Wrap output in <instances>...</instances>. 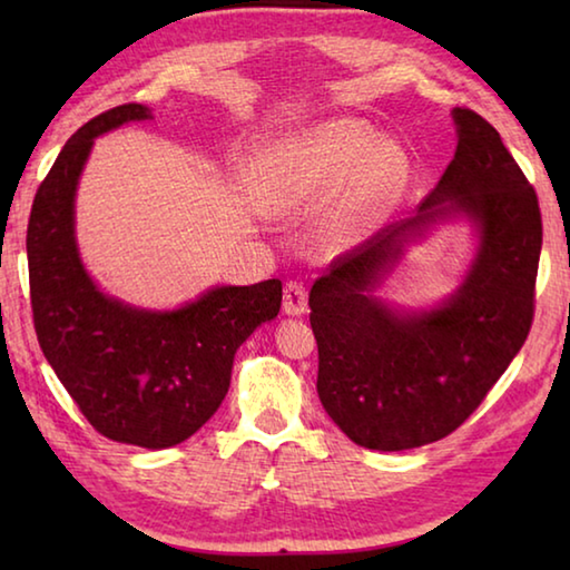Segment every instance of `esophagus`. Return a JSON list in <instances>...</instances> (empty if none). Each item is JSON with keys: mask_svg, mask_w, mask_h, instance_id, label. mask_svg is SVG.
I'll return each mask as SVG.
<instances>
[{"mask_svg": "<svg viewBox=\"0 0 570 570\" xmlns=\"http://www.w3.org/2000/svg\"><path fill=\"white\" fill-rule=\"evenodd\" d=\"M306 286L302 282H288L284 286V312L292 314V316H298L306 312Z\"/></svg>", "mask_w": 570, "mask_h": 570, "instance_id": "obj_1", "label": "esophagus"}]
</instances>
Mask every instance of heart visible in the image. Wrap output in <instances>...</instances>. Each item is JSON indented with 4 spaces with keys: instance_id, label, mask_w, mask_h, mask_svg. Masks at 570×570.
<instances>
[{
    "instance_id": "obj_1",
    "label": "heart",
    "mask_w": 570,
    "mask_h": 570,
    "mask_svg": "<svg viewBox=\"0 0 570 570\" xmlns=\"http://www.w3.org/2000/svg\"><path fill=\"white\" fill-rule=\"evenodd\" d=\"M407 173V153L397 142L377 140L364 120L332 118L266 148L254 166V186L268 214H302L350 180L326 226L332 244H346L392 206Z\"/></svg>"
}]
</instances>
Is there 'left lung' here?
Here are the masks:
<instances>
[{
	"mask_svg": "<svg viewBox=\"0 0 570 570\" xmlns=\"http://www.w3.org/2000/svg\"><path fill=\"white\" fill-rule=\"evenodd\" d=\"M455 158L414 218L344 250L308 294L320 346L316 392L356 445L410 450L455 432L528 340L543 220L535 188L482 115L455 108ZM465 213L481 228L466 284L440 309L397 315L368 296L401 244L430 219Z\"/></svg>",
	"mask_w": 570,
	"mask_h": 570,
	"instance_id": "left-lung-1",
	"label": "left lung"
}]
</instances>
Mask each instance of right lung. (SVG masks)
I'll list each match as a JSON object with an SVG mask.
<instances>
[{
	"mask_svg": "<svg viewBox=\"0 0 570 570\" xmlns=\"http://www.w3.org/2000/svg\"><path fill=\"white\" fill-rule=\"evenodd\" d=\"M140 102L85 122L35 193L27 264L35 332L47 362L102 438L173 448L224 402L234 354L282 308V282L214 288L178 312H138L105 296L75 246V188L95 135L146 120Z\"/></svg>",
	"mask_w": 570,
	"mask_h": 570,
	"instance_id": "right-lung-1",
	"label": "right lung"
}]
</instances>
